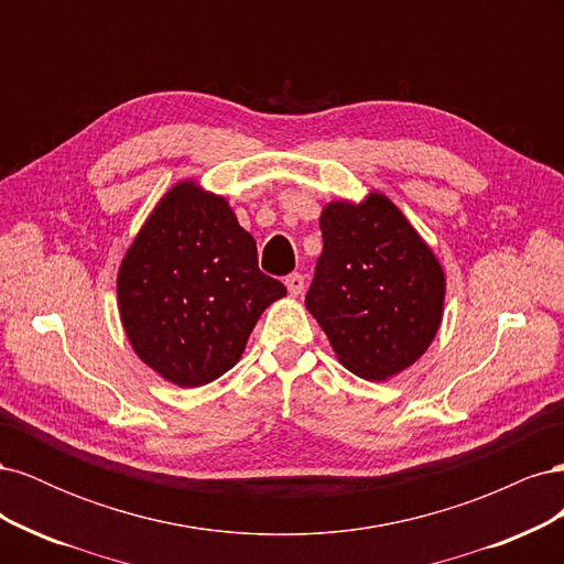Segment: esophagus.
Segmentation results:
<instances>
[{
  "mask_svg": "<svg viewBox=\"0 0 564 564\" xmlns=\"http://www.w3.org/2000/svg\"><path fill=\"white\" fill-rule=\"evenodd\" d=\"M284 284H286V289H289V294H292V296H299V294H303L305 278L301 275V272H292V275H286Z\"/></svg>",
  "mask_w": 564,
  "mask_h": 564,
  "instance_id": "1",
  "label": "esophagus"
}]
</instances>
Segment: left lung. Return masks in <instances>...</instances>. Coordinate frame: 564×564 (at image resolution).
Instances as JSON below:
<instances>
[{
	"label": "left lung",
	"instance_id": "1",
	"mask_svg": "<svg viewBox=\"0 0 564 564\" xmlns=\"http://www.w3.org/2000/svg\"><path fill=\"white\" fill-rule=\"evenodd\" d=\"M319 230L324 249L305 305L355 377H395L429 350L440 329V261L381 193L360 204H327Z\"/></svg>",
	"mask_w": 564,
	"mask_h": 564
}]
</instances>
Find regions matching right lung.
I'll return each instance as SVG.
<instances>
[{
  "label": "right lung",
  "instance_id": "add662e5",
  "mask_svg": "<svg viewBox=\"0 0 564 564\" xmlns=\"http://www.w3.org/2000/svg\"><path fill=\"white\" fill-rule=\"evenodd\" d=\"M286 294L259 270L226 197L183 181L135 235L117 275L129 344L162 379L197 388L240 360L261 313Z\"/></svg>",
  "mask_w": 564,
  "mask_h": 564
}]
</instances>
